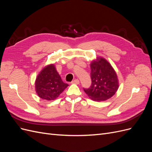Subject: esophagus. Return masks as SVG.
Returning <instances> with one entry per match:
<instances>
[{
    "mask_svg": "<svg viewBox=\"0 0 152 152\" xmlns=\"http://www.w3.org/2000/svg\"><path fill=\"white\" fill-rule=\"evenodd\" d=\"M72 84H79L80 83V82H79V80L75 79V80H73L72 82Z\"/></svg>",
    "mask_w": 152,
    "mask_h": 152,
    "instance_id": "obj_1",
    "label": "esophagus"
}]
</instances>
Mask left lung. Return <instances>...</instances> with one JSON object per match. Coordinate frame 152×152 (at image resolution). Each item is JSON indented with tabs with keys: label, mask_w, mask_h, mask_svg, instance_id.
<instances>
[{
	"label": "left lung",
	"mask_w": 152,
	"mask_h": 152,
	"mask_svg": "<svg viewBox=\"0 0 152 152\" xmlns=\"http://www.w3.org/2000/svg\"><path fill=\"white\" fill-rule=\"evenodd\" d=\"M92 84L84 91L95 102H103L112 98L118 89L117 73L107 59L97 57L91 63Z\"/></svg>",
	"instance_id": "8db88e82"
}]
</instances>
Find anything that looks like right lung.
I'll list each match as a JSON object with an SVG mask.
<instances>
[{
  "label": "right lung",
  "instance_id": "right-lung-1",
  "mask_svg": "<svg viewBox=\"0 0 152 152\" xmlns=\"http://www.w3.org/2000/svg\"><path fill=\"white\" fill-rule=\"evenodd\" d=\"M68 86L64 83L54 64L44 66L36 78L35 87L37 94L42 99H56Z\"/></svg>",
  "mask_w": 152,
  "mask_h": 152
}]
</instances>
